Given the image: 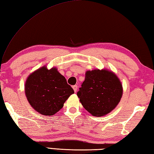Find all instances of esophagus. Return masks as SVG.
Here are the masks:
<instances>
[{
  "label": "esophagus",
  "mask_w": 154,
  "mask_h": 154,
  "mask_svg": "<svg viewBox=\"0 0 154 154\" xmlns=\"http://www.w3.org/2000/svg\"><path fill=\"white\" fill-rule=\"evenodd\" d=\"M73 90H74L75 93H76L77 91V85H73Z\"/></svg>",
  "instance_id": "1"
}]
</instances>
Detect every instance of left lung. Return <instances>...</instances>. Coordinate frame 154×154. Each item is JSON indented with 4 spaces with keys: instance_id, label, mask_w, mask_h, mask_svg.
I'll list each match as a JSON object with an SVG mask.
<instances>
[{
    "instance_id": "8db88e82",
    "label": "left lung",
    "mask_w": 154,
    "mask_h": 154,
    "mask_svg": "<svg viewBox=\"0 0 154 154\" xmlns=\"http://www.w3.org/2000/svg\"><path fill=\"white\" fill-rule=\"evenodd\" d=\"M122 83L116 75L105 69L88 71L77 92L83 107L94 116L106 115L120 101Z\"/></svg>"
}]
</instances>
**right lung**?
<instances>
[{
    "label": "right lung",
    "mask_w": 154,
    "mask_h": 154,
    "mask_svg": "<svg viewBox=\"0 0 154 154\" xmlns=\"http://www.w3.org/2000/svg\"><path fill=\"white\" fill-rule=\"evenodd\" d=\"M73 93V88L56 68L38 69L29 75L25 83V94L30 105L44 116L58 112Z\"/></svg>",
    "instance_id": "1"
}]
</instances>
